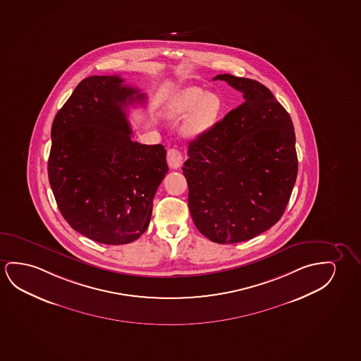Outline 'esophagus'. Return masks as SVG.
Segmentation results:
<instances>
[{
	"instance_id": "obj_1",
	"label": "esophagus",
	"mask_w": 361,
	"mask_h": 361,
	"mask_svg": "<svg viewBox=\"0 0 361 361\" xmlns=\"http://www.w3.org/2000/svg\"><path fill=\"white\" fill-rule=\"evenodd\" d=\"M167 164L171 169H178L183 164V154L178 149H169L166 157Z\"/></svg>"
}]
</instances>
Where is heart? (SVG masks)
Wrapping results in <instances>:
<instances>
[{
    "label": "heart",
    "mask_w": 361,
    "mask_h": 361,
    "mask_svg": "<svg viewBox=\"0 0 361 361\" xmlns=\"http://www.w3.org/2000/svg\"><path fill=\"white\" fill-rule=\"evenodd\" d=\"M222 100L216 93H206L199 87H188L178 93L167 108V114L173 119H183L185 133L200 136L211 130L219 121L222 111Z\"/></svg>",
    "instance_id": "heart-1"
}]
</instances>
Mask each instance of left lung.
Instances as JSON below:
<instances>
[{
  "label": "left lung",
  "instance_id": "obj_1",
  "mask_svg": "<svg viewBox=\"0 0 361 361\" xmlns=\"http://www.w3.org/2000/svg\"><path fill=\"white\" fill-rule=\"evenodd\" d=\"M245 102L188 144L183 176L197 230L216 243L251 240L281 220L298 173L294 126L272 92L219 74Z\"/></svg>",
  "mask_w": 361,
  "mask_h": 361
}]
</instances>
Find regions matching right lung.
I'll return each mask as SVG.
<instances>
[{"mask_svg": "<svg viewBox=\"0 0 361 361\" xmlns=\"http://www.w3.org/2000/svg\"><path fill=\"white\" fill-rule=\"evenodd\" d=\"M119 75L83 79L53 121L48 178L64 220L104 245L137 240L169 167L161 144L131 140L126 109L145 94Z\"/></svg>", "mask_w": 361, "mask_h": 361, "instance_id": "1", "label": "right lung"}]
</instances>
